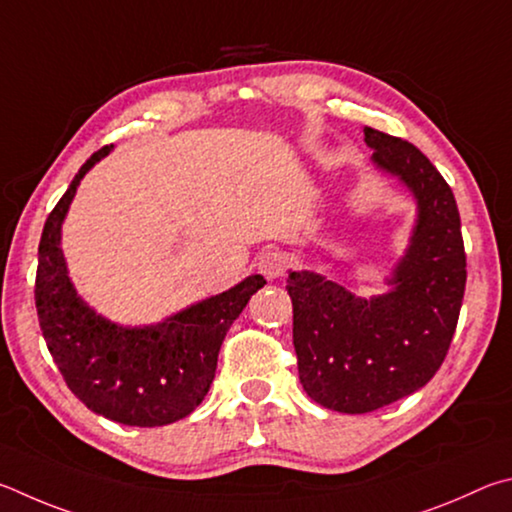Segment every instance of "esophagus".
Instances as JSON below:
<instances>
[{
  "label": "esophagus",
  "instance_id": "esophagus-1",
  "mask_svg": "<svg viewBox=\"0 0 512 512\" xmlns=\"http://www.w3.org/2000/svg\"><path fill=\"white\" fill-rule=\"evenodd\" d=\"M288 270V256L283 254L279 249H267L258 256V272H261L265 279H279L283 276V272Z\"/></svg>",
  "mask_w": 512,
  "mask_h": 512
}]
</instances>
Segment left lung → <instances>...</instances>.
I'll return each mask as SVG.
<instances>
[{
  "label": "left lung",
  "instance_id": "obj_1",
  "mask_svg": "<svg viewBox=\"0 0 512 512\" xmlns=\"http://www.w3.org/2000/svg\"><path fill=\"white\" fill-rule=\"evenodd\" d=\"M364 141L371 166L416 202L409 245L384 279L389 290L364 299L324 274L288 272L303 391L342 414H369L425 387L452 344L465 292L452 188L411 143L373 128Z\"/></svg>",
  "mask_w": 512,
  "mask_h": 512
}]
</instances>
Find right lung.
Segmentation results:
<instances>
[{
    "mask_svg": "<svg viewBox=\"0 0 512 512\" xmlns=\"http://www.w3.org/2000/svg\"><path fill=\"white\" fill-rule=\"evenodd\" d=\"M110 152L112 146H105L80 166L44 222L35 308L53 362L87 409L121 425L161 427L186 418L209 393L224 335L265 279L251 274L227 292L148 326H123L98 315L71 283L60 245L80 179Z\"/></svg>",
    "mask_w": 512,
    "mask_h": 512,
    "instance_id": "obj_1",
    "label": "right lung"
}]
</instances>
